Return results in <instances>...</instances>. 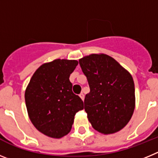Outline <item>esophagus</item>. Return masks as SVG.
Returning a JSON list of instances; mask_svg holds the SVG:
<instances>
[{"label":"esophagus","instance_id":"34e87169","mask_svg":"<svg viewBox=\"0 0 158 158\" xmlns=\"http://www.w3.org/2000/svg\"><path fill=\"white\" fill-rule=\"evenodd\" d=\"M79 96H80L81 99L82 100H84V99H85V95H84L83 93H81V94L79 95Z\"/></svg>","mask_w":158,"mask_h":158}]
</instances>
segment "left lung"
Instances as JSON below:
<instances>
[{
	"label": "left lung",
	"mask_w": 158,
	"mask_h": 158,
	"mask_svg": "<svg viewBox=\"0 0 158 158\" xmlns=\"http://www.w3.org/2000/svg\"><path fill=\"white\" fill-rule=\"evenodd\" d=\"M79 64L90 89L84 104L93 127L105 135L122 130L135 110V84L131 75L106 54L84 57Z\"/></svg>",
	"instance_id": "left-lung-1"
}]
</instances>
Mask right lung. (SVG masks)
I'll list each match as a JSON object with an SVG mask.
<instances>
[{
	"label": "right lung",
	"mask_w": 158,
	"mask_h": 158,
	"mask_svg": "<svg viewBox=\"0 0 158 158\" xmlns=\"http://www.w3.org/2000/svg\"><path fill=\"white\" fill-rule=\"evenodd\" d=\"M77 64L76 60H54L42 65L29 82L25 92L27 112L36 129L45 135L60 139L67 135L76 113L84 108L69 81Z\"/></svg>",
	"instance_id": "obj_1"
}]
</instances>
